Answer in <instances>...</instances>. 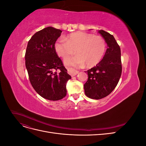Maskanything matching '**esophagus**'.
<instances>
[{
    "instance_id": "1",
    "label": "esophagus",
    "mask_w": 146,
    "mask_h": 146,
    "mask_svg": "<svg viewBox=\"0 0 146 146\" xmlns=\"http://www.w3.org/2000/svg\"><path fill=\"white\" fill-rule=\"evenodd\" d=\"M68 72L71 75V76H76V75L78 73V71L76 69H72V68H68Z\"/></svg>"
}]
</instances>
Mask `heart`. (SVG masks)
<instances>
[{"mask_svg":"<svg viewBox=\"0 0 146 146\" xmlns=\"http://www.w3.org/2000/svg\"><path fill=\"white\" fill-rule=\"evenodd\" d=\"M54 48L57 55L63 58L74 54L76 50L77 55L64 60L66 65L80 66L86 64L88 67H93L103 58L107 44L100 36L77 32L68 35L66 39H57Z\"/></svg>","mask_w":146,"mask_h":146,"instance_id":"b5f03b06","label":"heart"}]
</instances>
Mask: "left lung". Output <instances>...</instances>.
<instances>
[{"mask_svg":"<svg viewBox=\"0 0 146 146\" xmlns=\"http://www.w3.org/2000/svg\"><path fill=\"white\" fill-rule=\"evenodd\" d=\"M108 48L100 62L85 71L88 78L84 84L85 93L89 98L100 99L109 95L117 86L122 73L121 48L112 35L99 30Z\"/></svg>","mask_w":146,"mask_h":146,"instance_id":"obj_1","label":"left lung"}]
</instances>
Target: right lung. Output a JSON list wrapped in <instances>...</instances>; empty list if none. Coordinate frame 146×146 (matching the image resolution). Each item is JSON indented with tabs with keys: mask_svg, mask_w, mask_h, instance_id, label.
Returning a JSON list of instances; mask_svg holds the SVG:
<instances>
[{
	"mask_svg": "<svg viewBox=\"0 0 146 146\" xmlns=\"http://www.w3.org/2000/svg\"><path fill=\"white\" fill-rule=\"evenodd\" d=\"M61 32L52 27L38 31L28 42L25 55L31 84L39 96L49 100L64 98L66 83L71 78L54 48Z\"/></svg>",
	"mask_w": 146,
	"mask_h": 146,
	"instance_id": "obj_1",
	"label": "right lung"
}]
</instances>
